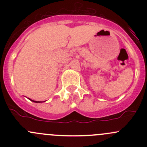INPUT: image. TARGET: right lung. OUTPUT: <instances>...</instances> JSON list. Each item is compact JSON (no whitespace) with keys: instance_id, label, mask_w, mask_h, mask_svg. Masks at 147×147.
I'll return each mask as SVG.
<instances>
[{"instance_id":"add662e5","label":"right lung","mask_w":147,"mask_h":147,"mask_svg":"<svg viewBox=\"0 0 147 147\" xmlns=\"http://www.w3.org/2000/svg\"><path fill=\"white\" fill-rule=\"evenodd\" d=\"M29 99V98H28ZM30 100H31V101L32 102H35V103H40V102H39V101H34V100H30V99H29ZM44 102H45V101H44Z\"/></svg>"}]
</instances>
